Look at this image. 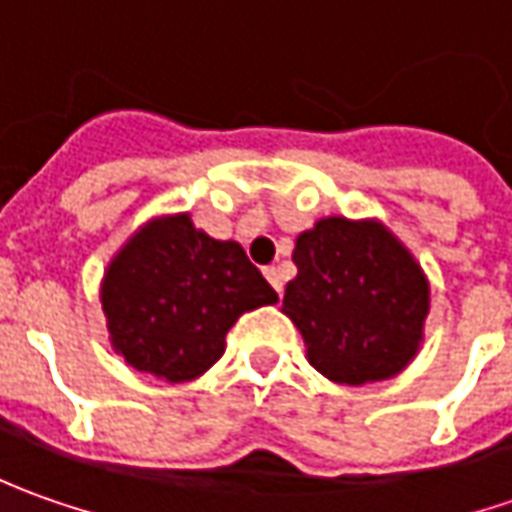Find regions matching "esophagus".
Instances as JSON below:
<instances>
[{
	"mask_svg": "<svg viewBox=\"0 0 512 512\" xmlns=\"http://www.w3.org/2000/svg\"><path fill=\"white\" fill-rule=\"evenodd\" d=\"M265 276H267V282L273 285V290L282 296V273H279V267H265Z\"/></svg>",
	"mask_w": 512,
	"mask_h": 512,
	"instance_id": "esophagus-1",
	"label": "esophagus"
}]
</instances>
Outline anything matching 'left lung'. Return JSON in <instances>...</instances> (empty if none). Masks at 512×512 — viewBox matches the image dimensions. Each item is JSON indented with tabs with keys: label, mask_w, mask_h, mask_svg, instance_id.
<instances>
[{
	"label": "left lung",
	"mask_w": 512,
	"mask_h": 512,
	"mask_svg": "<svg viewBox=\"0 0 512 512\" xmlns=\"http://www.w3.org/2000/svg\"><path fill=\"white\" fill-rule=\"evenodd\" d=\"M293 262L299 273L287 282L282 313L325 379L384 382L416 359L430 282L384 222L325 216L299 233Z\"/></svg>",
	"instance_id": "obj_1"
}]
</instances>
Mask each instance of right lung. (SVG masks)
<instances>
[{
	"label": "right lung",
	"mask_w": 512,
	"mask_h": 512,
	"mask_svg": "<svg viewBox=\"0 0 512 512\" xmlns=\"http://www.w3.org/2000/svg\"><path fill=\"white\" fill-rule=\"evenodd\" d=\"M99 302L116 356L182 384L222 359L227 330L242 313L276 305L279 296L239 242L207 236L190 213H165L116 250Z\"/></svg>",
	"instance_id": "add662e5"
}]
</instances>
